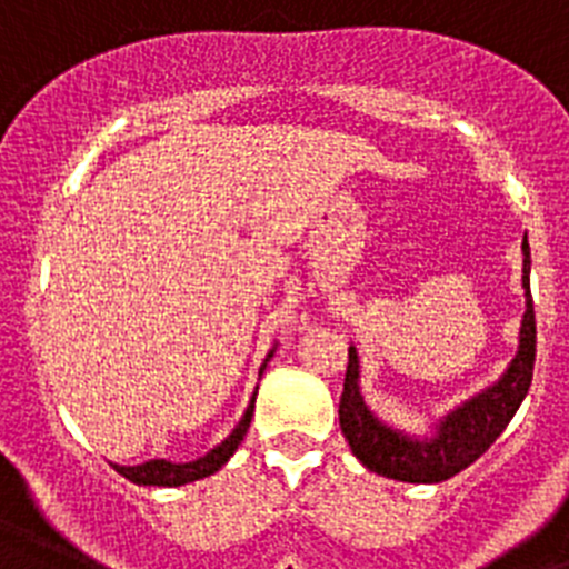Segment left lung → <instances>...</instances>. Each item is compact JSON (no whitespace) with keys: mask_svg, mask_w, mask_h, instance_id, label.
Returning a JSON list of instances; mask_svg holds the SVG:
<instances>
[{"mask_svg":"<svg viewBox=\"0 0 569 569\" xmlns=\"http://www.w3.org/2000/svg\"><path fill=\"white\" fill-rule=\"evenodd\" d=\"M522 289L525 317L519 328V350L506 373L455 407L443 421L435 427L429 438H416L401 429L381 423L365 405L359 390V357L357 348H348V370H345V390L339 398V427L350 452L362 460L365 469L401 482H443L475 463L519 410L528 396L536 362V315L530 297V247L528 236L522 241Z\"/></svg>","mask_w":569,"mask_h":569,"instance_id":"8db88e82","label":"left lung"}]
</instances>
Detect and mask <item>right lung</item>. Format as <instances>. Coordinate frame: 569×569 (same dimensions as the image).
<instances>
[{
	"label": "right lung",
	"instance_id": "right-lung-1",
	"mask_svg": "<svg viewBox=\"0 0 569 569\" xmlns=\"http://www.w3.org/2000/svg\"><path fill=\"white\" fill-rule=\"evenodd\" d=\"M272 353L274 350H269L267 362L272 359ZM267 362L260 365V373L267 370ZM252 412H254V396H252V401H249L243 418L238 421V427L232 429V432L227 435V438L221 440L216 449H210L204 458L190 460V463H171V460H146V463H140V466H117L114 463L117 475H123L126 480L137 482V486H164V488H177V486H184V482H193V480H201V477L216 475V471H219L221 466L232 458V455H236L238 443H241L243 435H247V429H249V423H252Z\"/></svg>",
	"mask_w": 569,
	"mask_h": 569
}]
</instances>
